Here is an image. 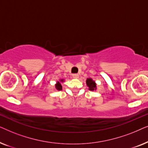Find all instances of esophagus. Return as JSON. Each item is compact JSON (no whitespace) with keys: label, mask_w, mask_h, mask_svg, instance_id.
I'll list each match as a JSON object with an SVG mask.
<instances>
[{"label":"esophagus","mask_w":148,"mask_h":148,"mask_svg":"<svg viewBox=\"0 0 148 148\" xmlns=\"http://www.w3.org/2000/svg\"><path fill=\"white\" fill-rule=\"evenodd\" d=\"M73 77L74 78H79V74H77V73L73 74Z\"/></svg>","instance_id":"34e87169"}]
</instances>
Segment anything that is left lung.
<instances>
[{
	"label": "left lung",
	"mask_w": 148,
	"mask_h": 148,
	"mask_svg": "<svg viewBox=\"0 0 148 148\" xmlns=\"http://www.w3.org/2000/svg\"><path fill=\"white\" fill-rule=\"evenodd\" d=\"M86 84L88 86L89 90L91 91H94V90H96V84L94 81H93L92 79L88 78L86 80Z\"/></svg>",
	"instance_id": "8db88e82"
}]
</instances>
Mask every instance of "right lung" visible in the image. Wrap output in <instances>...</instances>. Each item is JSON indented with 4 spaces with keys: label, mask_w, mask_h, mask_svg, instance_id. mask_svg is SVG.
I'll list each match as a JSON object with an SVG mask.
<instances>
[{
    "label": "right lung",
    "mask_w": 148,
    "mask_h": 148,
    "mask_svg": "<svg viewBox=\"0 0 148 148\" xmlns=\"http://www.w3.org/2000/svg\"><path fill=\"white\" fill-rule=\"evenodd\" d=\"M60 81L61 82H63L64 80L61 79ZM55 88L57 90H62V86H61V84H60V83L59 82H57V83H56V84L55 85Z\"/></svg>",
    "instance_id": "1"
}]
</instances>
